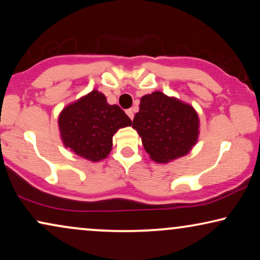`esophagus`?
<instances>
[{
	"label": "esophagus",
	"instance_id": "esophagus-1",
	"mask_svg": "<svg viewBox=\"0 0 260 260\" xmlns=\"http://www.w3.org/2000/svg\"><path fill=\"white\" fill-rule=\"evenodd\" d=\"M126 115L129 116V118L133 120L134 119V110L133 109H129V110H126Z\"/></svg>",
	"mask_w": 260,
	"mask_h": 260
}]
</instances>
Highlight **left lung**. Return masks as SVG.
<instances>
[{
	"label": "left lung",
	"instance_id": "8db88e82",
	"mask_svg": "<svg viewBox=\"0 0 260 260\" xmlns=\"http://www.w3.org/2000/svg\"><path fill=\"white\" fill-rule=\"evenodd\" d=\"M133 127L149 157L167 165L189 154L198 143L200 119L190 104L155 91L141 98Z\"/></svg>",
	"mask_w": 260,
	"mask_h": 260
}]
</instances>
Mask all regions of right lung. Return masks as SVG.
Instances as JSON below:
<instances>
[{
	"label": "right lung",
	"instance_id": "obj_1",
	"mask_svg": "<svg viewBox=\"0 0 260 260\" xmlns=\"http://www.w3.org/2000/svg\"><path fill=\"white\" fill-rule=\"evenodd\" d=\"M131 124L125 112L118 105H110L98 90L67 104L58 117L63 147L91 162L108 157L113 135Z\"/></svg>",
	"mask_w": 260,
	"mask_h": 260
}]
</instances>
